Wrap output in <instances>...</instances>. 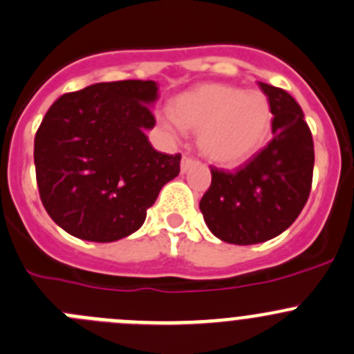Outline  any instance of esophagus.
Instances as JSON below:
<instances>
[{"label": "esophagus", "mask_w": 354, "mask_h": 354, "mask_svg": "<svg viewBox=\"0 0 354 354\" xmlns=\"http://www.w3.org/2000/svg\"><path fill=\"white\" fill-rule=\"evenodd\" d=\"M194 164H195V159H192V157H188V156L181 157V171H183V173H187V171L190 169Z\"/></svg>", "instance_id": "esophagus-1"}]
</instances>
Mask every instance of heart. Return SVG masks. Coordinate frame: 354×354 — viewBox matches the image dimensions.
<instances>
[{
    "label": "heart",
    "mask_w": 354,
    "mask_h": 354,
    "mask_svg": "<svg viewBox=\"0 0 354 354\" xmlns=\"http://www.w3.org/2000/svg\"><path fill=\"white\" fill-rule=\"evenodd\" d=\"M272 119V105L261 91L211 82L176 97L173 118H164L162 128L173 136L181 128L198 131L202 156L221 166H235L259 150Z\"/></svg>",
    "instance_id": "b5f03b06"
}]
</instances>
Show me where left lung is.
<instances>
[{
	"mask_svg": "<svg viewBox=\"0 0 354 354\" xmlns=\"http://www.w3.org/2000/svg\"><path fill=\"white\" fill-rule=\"evenodd\" d=\"M272 105L273 140L236 171L211 167L202 197L205 225L223 242L261 243L286 232L310 197L313 136L299 104L282 88L259 82Z\"/></svg>",
	"mask_w": 354,
	"mask_h": 354,
	"instance_id": "obj_1",
	"label": "left lung"
}]
</instances>
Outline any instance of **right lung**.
<instances>
[{
    "label": "right lung",
    "mask_w": 354,
    "mask_h": 354,
    "mask_svg": "<svg viewBox=\"0 0 354 354\" xmlns=\"http://www.w3.org/2000/svg\"><path fill=\"white\" fill-rule=\"evenodd\" d=\"M156 81L97 82L48 109L34 138L39 197L71 235L115 242L135 233L160 188L180 174V153L157 152L145 129Z\"/></svg>",
    "instance_id": "obj_1"
}]
</instances>
